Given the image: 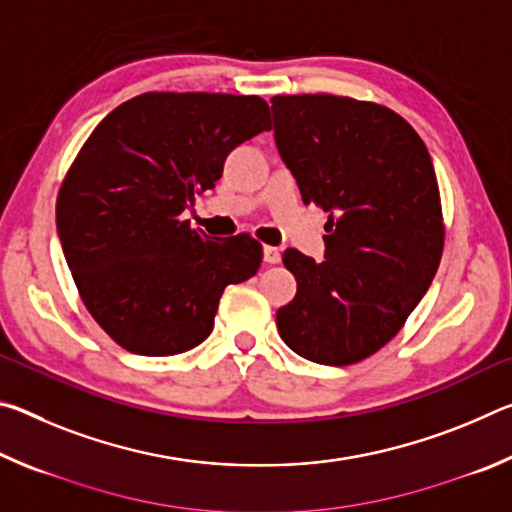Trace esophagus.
<instances>
[{
  "label": "esophagus",
  "mask_w": 512,
  "mask_h": 512,
  "mask_svg": "<svg viewBox=\"0 0 512 512\" xmlns=\"http://www.w3.org/2000/svg\"><path fill=\"white\" fill-rule=\"evenodd\" d=\"M280 248L277 246H264V262L266 264H277L280 262Z\"/></svg>",
  "instance_id": "1"
}]
</instances>
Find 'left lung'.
<instances>
[{
  "label": "left lung",
  "mask_w": 512,
  "mask_h": 512,
  "mask_svg": "<svg viewBox=\"0 0 512 512\" xmlns=\"http://www.w3.org/2000/svg\"><path fill=\"white\" fill-rule=\"evenodd\" d=\"M271 103L277 151L302 201L329 214L323 262L284 250L298 291L277 309V332L302 359L350 366L400 332L438 271L436 171L409 121L379 103L334 94Z\"/></svg>",
  "instance_id": "8db88e82"
}]
</instances>
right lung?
<instances>
[{"mask_svg":"<svg viewBox=\"0 0 512 512\" xmlns=\"http://www.w3.org/2000/svg\"><path fill=\"white\" fill-rule=\"evenodd\" d=\"M262 131L271 112L255 94L144 92L81 146L58 192V237L83 305L124 350L196 348L212 334L223 289L257 273V239L207 237L180 214Z\"/></svg>","mask_w":512,"mask_h":512,"instance_id":"1","label":"right lung"}]
</instances>
